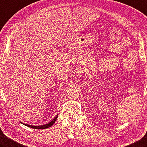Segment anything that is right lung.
<instances>
[{"label": "right lung", "mask_w": 147, "mask_h": 147, "mask_svg": "<svg viewBox=\"0 0 147 147\" xmlns=\"http://www.w3.org/2000/svg\"><path fill=\"white\" fill-rule=\"evenodd\" d=\"M57 116H56V118H55L53 120L51 121V122H49V123L47 124H45V125H40V126H32V125H27V124H25V123H23L24 125H26L27 127H30V128H32V129H46V128H49V127H51L53 124L55 123V121H56V120H57Z\"/></svg>", "instance_id": "right-lung-1"}]
</instances>
